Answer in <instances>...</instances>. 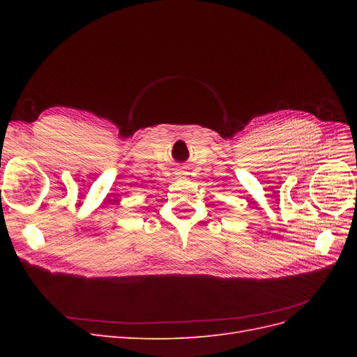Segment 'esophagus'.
<instances>
[{"instance_id":"1","label":"esophagus","mask_w":357,"mask_h":357,"mask_svg":"<svg viewBox=\"0 0 357 357\" xmlns=\"http://www.w3.org/2000/svg\"><path fill=\"white\" fill-rule=\"evenodd\" d=\"M185 174H186V172H177V176H178V177H183Z\"/></svg>"}]
</instances>
